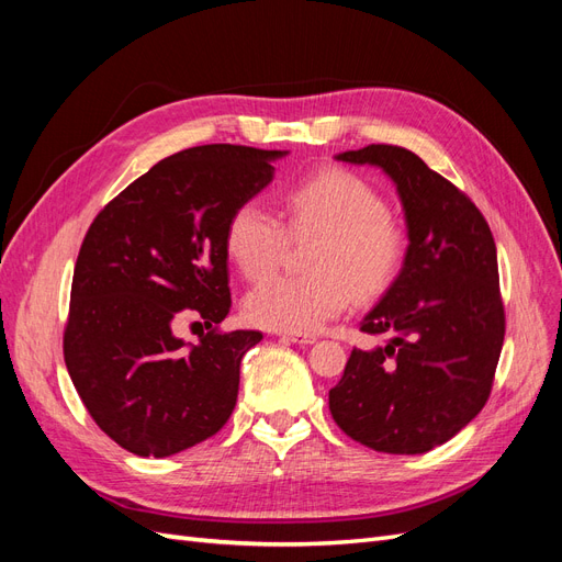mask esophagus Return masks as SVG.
Returning a JSON list of instances; mask_svg holds the SVG:
<instances>
[{
    "label": "esophagus",
    "instance_id": "34e87169",
    "mask_svg": "<svg viewBox=\"0 0 562 562\" xmlns=\"http://www.w3.org/2000/svg\"><path fill=\"white\" fill-rule=\"evenodd\" d=\"M281 339H283V342H293V345H314L316 342V335H291V333H283Z\"/></svg>",
    "mask_w": 562,
    "mask_h": 562
}]
</instances>
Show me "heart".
<instances>
[{
  "instance_id": "heart-1",
  "label": "heart",
  "mask_w": 562,
  "mask_h": 562,
  "mask_svg": "<svg viewBox=\"0 0 562 562\" xmlns=\"http://www.w3.org/2000/svg\"><path fill=\"white\" fill-rule=\"evenodd\" d=\"M285 225L260 201L236 206L225 227V250L248 279H262L293 239H318L310 279L269 277L246 295L250 323L274 333H314L342 314L351 293L372 297L396 277L405 234L389 217L386 201L361 176L326 168L283 196ZM289 229L285 231L284 227Z\"/></svg>"
}]
</instances>
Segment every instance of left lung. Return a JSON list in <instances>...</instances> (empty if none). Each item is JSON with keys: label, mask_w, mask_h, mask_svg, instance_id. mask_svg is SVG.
Listing matches in <instances>:
<instances>
[{"label": "left lung", "mask_w": 562, "mask_h": 562, "mask_svg": "<svg viewBox=\"0 0 562 562\" xmlns=\"http://www.w3.org/2000/svg\"><path fill=\"white\" fill-rule=\"evenodd\" d=\"M337 161L375 166L396 184L407 248L361 330L328 403L337 427L389 454H422L483 411L504 345L497 246L481 211L411 149L368 145Z\"/></svg>", "instance_id": "8db88e82"}]
</instances>
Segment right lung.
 <instances>
[{"mask_svg": "<svg viewBox=\"0 0 562 562\" xmlns=\"http://www.w3.org/2000/svg\"><path fill=\"white\" fill-rule=\"evenodd\" d=\"M281 149L201 145L161 159L98 213L72 277L63 351L79 398L114 443L171 457L225 427L258 330L229 314L225 227L274 180ZM196 315V346L172 328Z\"/></svg>", "mask_w": 562, "mask_h": 562, "instance_id": "add662e5", "label": "right lung"}]
</instances>
